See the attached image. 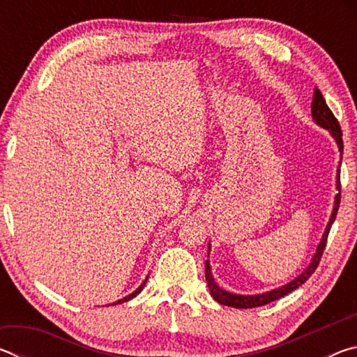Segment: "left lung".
Listing matches in <instances>:
<instances>
[{
    "mask_svg": "<svg viewBox=\"0 0 357 357\" xmlns=\"http://www.w3.org/2000/svg\"><path fill=\"white\" fill-rule=\"evenodd\" d=\"M312 116L313 121L318 126H321L323 129H328L331 132V135L334 137V140L338 144V151L343 153V140H342V129H340V124H338L337 118L334 116V113L331 112V108L326 104V100L323 98L321 91H319L318 88H315V93H313V100H312ZM337 190L338 193L335 195V202H334V209H332V214H331V219L328 227L324 229V234L321 238V243L318 244L317 247V253L313 255L310 264L307 266V269L302 273L301 275L296 277L294 280H291L287 285H283L277 289H271V291H266L263 294H253V296H244V294H234V293H229L225 291V289H222L219 285H217L213 273H211V264H209V259H206V264H204V274H206V282H208V287H209V293L213 298L219 302L222 305H228V307H234V309H252V307H261L269 304V302H273L275 299H280L283 296L294 291L296 288H299L302 283H304L309 277L315 273V269L318 268L319 264V259H321L323 255V250L326 247V241H328V234L331 231V225L334 223L335 220V215H337V211L338 206H340V170L337 173ZM211 250V247H209Z\"/></svg>",
    "mask_w": 357,
    "mask_h": 357,
    "instance_id": "left-lung-1",
    "label": "left lung"
}]
</instances>
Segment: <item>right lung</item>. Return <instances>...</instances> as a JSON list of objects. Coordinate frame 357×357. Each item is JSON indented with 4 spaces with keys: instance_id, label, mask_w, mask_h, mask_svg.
I'll return each instance as SVG.
<instances>
[{
    "instance_id": "obj_1",
    "label": "right lung",
    "mask_w": 357,
    "mask_h": 357,
    "mask_svg": "<svg viewBox=\"0 0 357 357\" xmlns=\"http://www.w3.org/2000/svg\"><path fill=\"white\" fill-rule=\"evenodd\" d=\"M146 280H148V277H146ZM146 280H144V282L142 283V285H140V287H138V288L135 289V291H134V293H130L129 296H126V298H123V299H119V301H116V302H114V304H113V305H116V304H121V302H126V301H130L132 298H135V296H137L138 293H140V291H142V289H143V287H144V283H146Z\"/></svg>"
}]
</instances>
